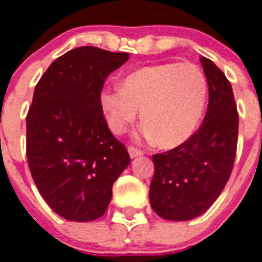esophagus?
<instances>
[{
    "mask_svg": "<svg viewBox=\"0 0 262 262\" xmlns=\"http://www.w3.org/2000/svg\"><path fill=\"white\" fill-rule=\"evenodd\" d=\"M128 154H129V157H131V159H135V157H138V156H142L143 152L135 147H128Z\"/></svg>",
    "mask_w": 262,
    "mask_h": 262,
    "instance_id": "obj_1",
    "label": "esophagus"
}]
</instances>
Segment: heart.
Returning a JSON list of instances; mask_svg holds the SVG:
<instances>
[{
  "label": "heart",
  "mask_w": 262,
  "mask_h": 262,
  "mask_svg": "<svg viewBox=\"0 0 262 262\" xmlns=\"http://www.w3.org/2000/svg\"><path fill=\"white\" fill-rule=\"evenodd\" d=\"M207 98V81L194 64L166 62L143 67L102 92L99 102L108 128L122 134L140 108V135L159 147L174 148L191 138Z\"/></svg>",
  "instance_id": "obj_1"
}]
</instances>
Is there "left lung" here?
I'll return each instance as SVG.
<instances>
[{
	"label": "left lung",
	"mask_w": 262,
	"mask_h": 262,
	"mask_svg": "<svg viewBox=\"0 0 262 262\" xmlns=\"http://www.w3.org/2000/svg\"><path fill=\"white\" fill-rule=\"evenodd\" d=\"M200 60L209 85L205 119L189 140L152 156L149 202L166 221H191L207 211L226 186L235 161L239 115L232 86L211 60Z\"/></svg>",
	"instance_id": "8db88e82"
}]
</instances>
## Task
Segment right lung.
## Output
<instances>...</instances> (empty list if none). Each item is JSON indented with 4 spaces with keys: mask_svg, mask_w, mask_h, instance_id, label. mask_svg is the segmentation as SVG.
Segmentation results:
<instances>
[{
    "mask_svg": "<svg viewBox=\"0 0 262 262\" xmlns=\"http://www.w3.org/2000/svg\"><path fill=\"white\" fill-rule=\"evenodd\" d=\"M129 55L97 47L68 51L48 67L34 90L26 118L27 161L39 193L72 222L102 216L113 184L129 164L108 129L101 90Z\"/></svg>",
    "mask_w": 262,
    "mask_h": 262,
    "instance_id": "obj_1",
    "label": "right lung"
}]
</instances>
